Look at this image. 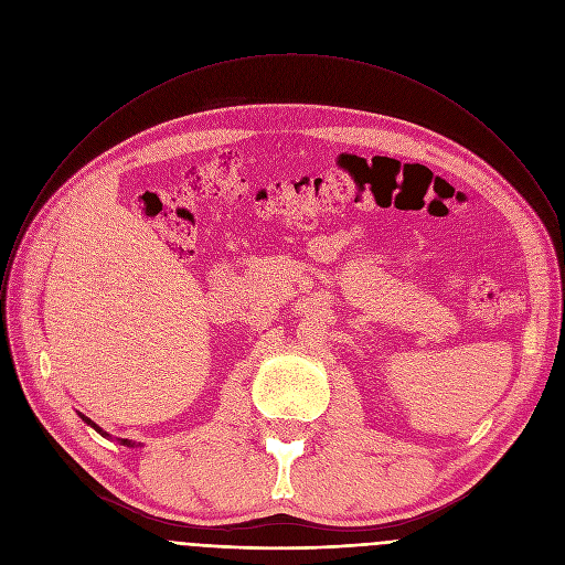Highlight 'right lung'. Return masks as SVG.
<instances>
[{"label": "right lung", "instance_id": "add662e5", "mask_svg": "<svg viewBox=\"0 0 565 565\" xmlns=\"http://www.w3.org/2000/svg\"><path fill=\"white\" fill-rule=\"evenodd\" d=\"M77 416H79V418H83V420H85V423H87V425H89L92 429H96V431H98L100 436H105V438H111V436H109L107 431H103V429H100V427H98V425H96V423H94L92 418H87V416H83V414H77ZM118 443H120V445H125V447H138V445H140V443L136 445L134 440H127V438H118Z\"/></svg>", "mask_w": 565, "mask_h": 565}]
</instances>
